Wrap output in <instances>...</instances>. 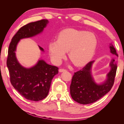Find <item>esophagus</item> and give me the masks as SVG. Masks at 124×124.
Wrapping results in <instances>:
<instances>
[{"instance_id": "obj_1", "label": "esophagus", "mask_w": 124, "mask_h": 124, "mask_svg": "<svg viewBox=\"0 0 124 124\" xmlns=\"http://www.w3.org/2000/svg\"><path fill=\"white\" fill-rule=\"evenodd\" d=\"M66 71V70L64 69H59V72H64V71Z\"/></svg>"}]
</instances>
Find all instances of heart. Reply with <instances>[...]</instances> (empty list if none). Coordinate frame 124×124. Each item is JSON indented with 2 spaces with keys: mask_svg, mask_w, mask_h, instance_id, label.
I'll list each match as a JSON object with an SVG mask.
<instances>
[{
  "mask_svg": "<svg viewBox=\"0 0 124 124\" xmlns=\"http://www.w3.org/2000/svg\"><path fill=\"white\" fill-rule=\"evenodd\" d=\"M97 38L94 33L76 29L62 31L57 41L49 45V53L54 63L59 64L66 56H69L76 65H82L93 57L97 46Z\"/></svg>",
  "mask_w": 124,
  "mask_h": 124,
  "instance_id": "obj_1",
  "label": "heart"
}]
</instances>
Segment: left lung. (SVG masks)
<instances>
[{
  "label": "left lung",
  "mask_w": 124,
  "mask_h": 124,
  "mask_svg": "<svg viewBox=\"0 0 124 124\" xmlns=\"http://www.w3.org/2000/svg\"><path fill=\"white\" fill-rule=\"evenodd\" d=\"M110 52L118 57L112 44H110ZM94 61L88 63L82 69L75 72L70 86L72 99L82 104H91L96 102L111 90L114 83L117 71V64L112 59L110 63L111 68L107 75V79L101 84H97L92 74V67Z\"/></svg>",
  "instance_id": "1"
}]
</instances>
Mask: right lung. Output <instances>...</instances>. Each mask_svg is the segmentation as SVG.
Listing matches in <instances>:
<instances>
[{"label":"right lung","mask_w":124,"mask_h":124,"mask_svg":"<svg viewBox=\"0 0 124 124\" xmlns=\"http://www.w3.org/2000/svg\"><path fill=\"white\" fill-rule=\"evenodd\" d=\"M48 23V20L44 19L21 28L13 37L8 51L7 66L10 83L22 96L31 101H40L47 96L52 79L58 73L59 68L47 64L43 60H39L32 67L25 68L18 62L15 52L21 39L32 37L41 33ZM39 47L44 52L42 47Z\"/></svg>","instance_id":"add662e5"}]
</instances>
